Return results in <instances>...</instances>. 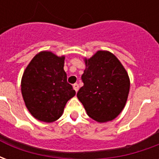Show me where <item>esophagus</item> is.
I'll return each instance as SVG.
<instances>
[{"label":"esophagus","instance_id":"34e87169","mask_svg":"<svg viewBox=\"0 0 159 159\" xmlns=\"http://www.w3.org/2000/svg\"><path fill=\"white\" fill-rule=\"evenodd\" d=\"M73 89H75V91H76V92H77V91H78V89H79V86H78V84H77V83L73 84Z\"/></svg>","mask_w":159,"mask_h":159}]
</instances>
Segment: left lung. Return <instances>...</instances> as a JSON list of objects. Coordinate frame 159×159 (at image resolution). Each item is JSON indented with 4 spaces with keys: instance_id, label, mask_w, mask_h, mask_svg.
Segmentation results:
<instances>
[{
    "instance_id": "8db88e82",
    "label": "left lung",
    "mask_w": 159,
    "mask_h": 159,
    "mask_svg": "<svg viewBox=\"0 0 159 159\" xmlns=\"http://www.w3.org/2000/svg\"><path fill=\"white\" fill-rule=\"evenodd\" d=\"M83 86L76 96L87 114L99 123L112 121L126 105L130 81L119 59L109 51H97L84 58Z\"/></svg>"
}]
</instances>
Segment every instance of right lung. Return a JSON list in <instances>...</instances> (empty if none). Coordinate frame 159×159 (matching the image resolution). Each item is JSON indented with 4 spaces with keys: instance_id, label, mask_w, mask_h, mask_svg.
Segmentation results:
<instances>
[{
    "instance_id": "add662e5",
    "label": "right lung",
    "mask_w": 159,
    "mask_h": 159,
    "mask_svg": "<svg viewBox=\"0 0 159 159\" xmlns=\"http://www.w3.org/2000/svg\"><path fill=\"white\" fill-rule=\"evenodd\" d=\"M66 57L42 51L29 63L21 79V93L27 109L36 119L52 123L62 116L76 91L67 83Z\"/></svg>"
}]
</instances>
